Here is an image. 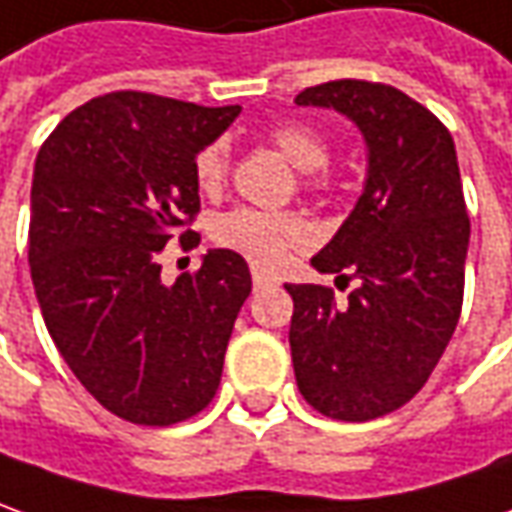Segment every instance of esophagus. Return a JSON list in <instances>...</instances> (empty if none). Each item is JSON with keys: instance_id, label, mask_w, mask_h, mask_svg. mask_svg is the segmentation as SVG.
I'll return each instance as SVG.
<instances>
[{"instance_id": "esophagus-1", "label": "esophagus", "mask_w": 512, "mask_h": 512, "mask_svg": "<svg viewBox=\"0 0 512 512\" xmlns=\"http://www.w3.org/2000/svg\"><path fill=\"white\" fill-rule=\"evenodd\" d=\"M252 285H255V291H260V288H269V285H274V277H269V274H263V271H252Z\"/></svg>"}]
</instances>
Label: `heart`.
I'll return each mask as SVG.
<instances>
[{
    "label": "heart",
    "instance_id": "1",
    "mask_svg": "<svg viewBox=\"0 0 512 512\" xmlns=\"http://www.w3.org/2000/svg\"><path fill=\"white\" fill-rule=\"evenodd\" d=\"M271 145L305 173L308 187H325V179L316 173L330 162V145L314 128L300 123L277 125L269 134ZM229 151L224 142H210L196 154L193 162V176L201 193H218L227 179ZM212 238L218 246L229 252H238L249 263L260 269H277L288 252L308 246L314 232L311 224L302 218L300 212H269L255 210V207H235L215 218L212 224Z\"/></svg>",
    "mask_w": 512,
    "mask_h": 512
}]
</instances>
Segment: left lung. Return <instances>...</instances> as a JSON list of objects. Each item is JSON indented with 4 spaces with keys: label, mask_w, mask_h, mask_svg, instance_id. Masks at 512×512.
Wrapping results in <instances>:
<instances>
[{
    "label": "left lung",
    "mask_w": 512,
    "mask_h": 512,
    "mask_svg": "<svg viewBox=\"0 0 512 512\" xmlns=\"http://www.w3.org/2000/svg\"><path fill=\"white\" fill-rule=\"evenodd\" d=\"M297 106L336 109L367 142L364 193L311 257L316 271H350L358 285L342 305L328 285H285L302 398L364 423L415 398L460 322L471 238L460 165L446 125L387 83H319Z\"/></svg>",
    "instance_id": "obj_1"
}]
</instances>
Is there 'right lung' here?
Segmentation results:
<instances>
[{
  "label": "right lung",
  "mask_w": 512,
  "mask_h": 512,
  "mask_svg": "<svg viewBox=\"0 0 512 512\" xmlns=\"http://www.w3.org/2000/svg\"><path fill=\"white\" fill-rule=\"evenodd\" d=\"M238 114L111 92L69 111L36 156L27 257L44 325L86 392L139 426L182 423L215 398L252 291L229 249L173 285L159 266L173 235L196 246L193 162Z\"/></svg>",
  "instance_id": "1"
}]
</instances>
